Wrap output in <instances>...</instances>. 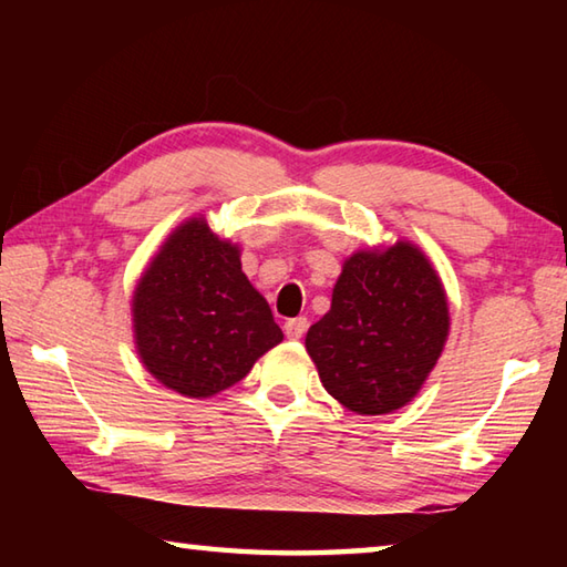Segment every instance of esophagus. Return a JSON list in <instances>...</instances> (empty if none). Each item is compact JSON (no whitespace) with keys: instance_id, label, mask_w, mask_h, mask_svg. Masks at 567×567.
I'll return each instance as SVG.
<instances>
[{"instance_id":"esophagus-1","label":"esophagus","mask_w":567,"mask_h":567,"mask_svg":"<svg viewBox=\"0 0 567 567\" xmlns=\"http://www.w3.org/2000/svg\"><path fill=\"white\" fill-rule=\"evenodd\" d=\"M307 330V318H292L285 322V334L290 340H300Z\"/></svg>"}]
</instances>
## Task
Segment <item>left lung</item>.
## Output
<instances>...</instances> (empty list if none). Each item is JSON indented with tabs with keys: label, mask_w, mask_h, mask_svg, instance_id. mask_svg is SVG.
<instances>
[{
	"label": "left lung",
	"mask_w": 567,
	"mask_h": 567,
	"mask_svg": "<svg viewBox=\"0 0 567 567\" xmlns=\"http://www.w3.org/2000/svg\"><path fill=\"white\" fill-rule=\"evenodd\" d=\"M447 332L435 267L400 239L344 260L330 312L307 330L305 348L334 400L358 415H385L417 395Z\"/></svg>",
	"instance_id": "8db88e82"
}]
</instances>
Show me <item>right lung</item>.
<instances>
[{
    "instance_id": "add662e5",
    "label": "right lung",
    "mask_w": 567,
    "mask_h": 567,
    "mask_svg": "<svg viewBox=\"0 0 567 567\" xmlns=\"http://www.w3.org/2000/svg\"><path fill=\"white\" fill-rule=\"evenodd\" d=\"M140 360L185 398H213L243 380L282 342L270 305L249 285L239 247L205 217L179 225L140 277L132 297Z\"/></svg>"
}]
</instances>
